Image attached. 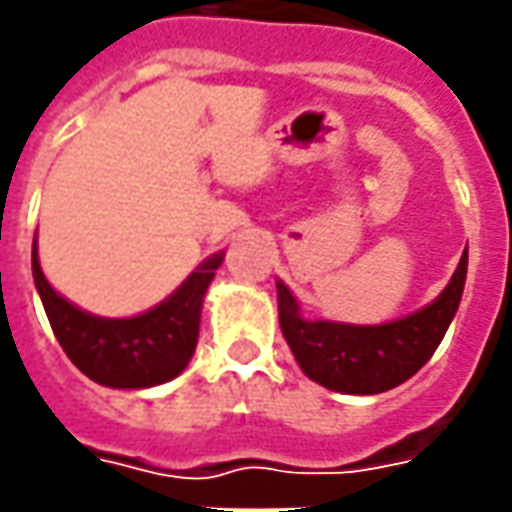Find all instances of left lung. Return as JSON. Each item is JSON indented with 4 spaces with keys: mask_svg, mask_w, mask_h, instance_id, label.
I'll return each instance as SVG.
<instances>
[{
    "mask_svg": "<svg viewBox=\"0 0 512 512\" xmlns=\"http://www.w3.org/2000/svg\"><path fill=\"white\" fill-rule=\"evenodd\" d=\"M468 250L442 296L420 312L380 324L352 327L332 321H304L293 293L279 281V324L301 372L344 394H380L417 375L437 352L451 327L465 290Z\"/></svg>",
    "mask_w": 512,
    "mask_h": 512,
    "instance_id": "obj_1",
    "label": "left lung"
}]
</instances>
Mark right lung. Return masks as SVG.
Here are the masks:
<instances>
[{
    "instance_id": "add662e5",
    "label": "right lung",
    "mask_w": 512,
    "mask_h": 512,
    "mask_svg": "<svg viewBox=\"0 0 512 512\" xmlns=\"http://www.w3.org/2000/svg\"><path fill=\"white\" fill-rule=\"evenodd\" d=\"M219 264L222 256L208 259L174 296L137 318H98L47 284L33 242V279L58 344L89 380L112 389H146L183 372L200 335L202 298Z\"/></svg>"
}]
</instances>
